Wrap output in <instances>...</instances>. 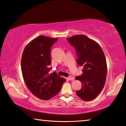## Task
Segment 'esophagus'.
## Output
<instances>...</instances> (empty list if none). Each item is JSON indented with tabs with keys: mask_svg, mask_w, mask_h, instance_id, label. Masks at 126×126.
I'll list each match as a JSON object with an SVG mask.
<instances>
[{
	"mask_svg": "<svg viewBox=\"0 0 126 126\" xmlns=\"http://www.w3.org/2000/svg\"><path fill=\"white\" fill-rule=\"evenodd\" d=\"M68 79L70 80H73L74 79V77H73L72 76H69L68 77Z\"/></svg>",
	"mask_w": 126,
	"mask_h": 126,
	"instance_id": "34e87169",
	"label": "esophagus"
}]
</instances>
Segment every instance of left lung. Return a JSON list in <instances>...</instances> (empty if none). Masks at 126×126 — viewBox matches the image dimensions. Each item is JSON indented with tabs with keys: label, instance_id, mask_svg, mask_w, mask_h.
Instances as JSON below:
<instances>
[{
	"label": "left lung",
	"instance_id": "left-lung-1",
	"mask_svg": "<svg viewBox=\"0 0 126 126\" xmlns=\"http://www.w3.org/2000/svg\"><path fill=\"white\" fill-rule=\"evenodd\" d=\"M67 39L76 50L78 65L83 67L82 75L76 77L82 84L76 94L82 100H93L102 91L106 81L107 64L103 50L97 42L84 35Z\"/></svg>",
	"mask_w": 126,
	"mask_h": 126
}]
</instances>
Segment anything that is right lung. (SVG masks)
I'll return each instance as SVG.
<instances>
[{"label": "right lung", "mask_w": 126, "mask_h": 126, "mask_svg": "<svg viewBox=\"0 0 126 126\" xmlns=\"http://www.w3.org/2000/svg\"><path fill=\"white\" fill-rule=\"evenodd\" d=\"M58 38L40 35L29 42L24 48L21 58V71L28 89L35 97L44 100L51 98L61 91L65 81L51 68V47Z\"/></svg>", "instance_id": "1"}]
</instances>
